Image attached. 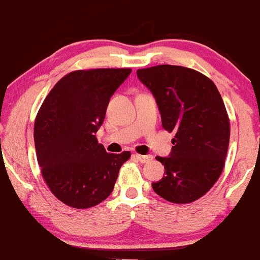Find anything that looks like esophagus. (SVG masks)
Returning <instances> with one entry per match:
<instances>
[{
    "mask_svg": "<svg viewBox=\"0 0 260 260\" xmlns=\"http://www.w3.org/2000/svg\"><path fill=\"white\" fill-rule=\"evenodd\" d=\"M136 157H137V160L140 161V162H142V164L150 162V161L153 160V155H139V154H136Z\"/></svg>",
    "mask_w": 260,
    "mask_h": 260,
    "instance_id": "1",
    "label": "esophagus"
}]
</instances>
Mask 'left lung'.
<instances>
[{"instance_id": "1", "label": "left lung", "mask_w": 260, "mask_h": 260, "mask_svg": "<svg viewBox=\"0 0 260 260\" xmlns=\"http://www.w3.org/2000/svg\"><path fill=\"white\" fill-rule=\"evenodd\" d=\"M154 95L162 127L175 132L169 156H157L165 176L151 186L176 204L192 203L215 184L225 165L230 121L216 85L204 74L181 66L137 71Z\"/></svg>"}]
</instances>
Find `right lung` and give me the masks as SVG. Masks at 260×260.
<instances>
[{
    "instance_id": "right-lung-1",
    "label": "right lung",
    "mask_w": 260,
    "mask_h": 260,
    "mask_svg": "<svg viewBox=\"0 0 260 260\" xmlns=\"http://www.w3.org/2000/svg\"><path fill=\"white\" fill-rule=\"evenodd\" d=\"M129 68L74 71L59 79L39 110L34 140L41 174L53 196L77 209L111 194L129 151L106 153L96 134L113 92Z\"/></svg>"
}]
</instances>
